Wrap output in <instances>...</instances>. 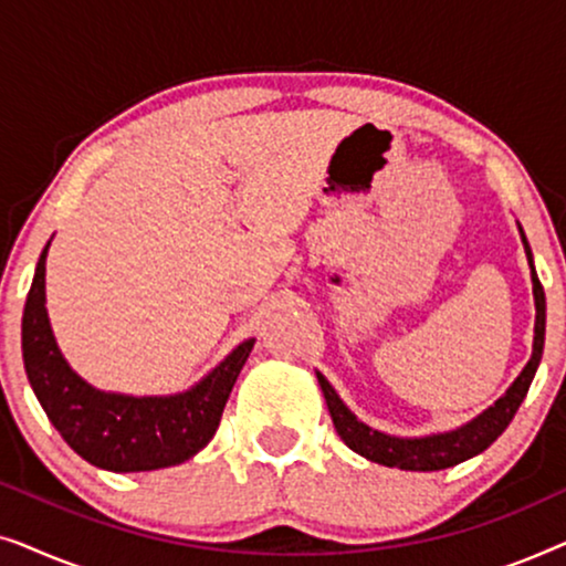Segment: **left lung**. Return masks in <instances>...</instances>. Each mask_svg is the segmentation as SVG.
Segmentation results:
<instances>
[{
	"label": "left lung",
	"mask_w": 566,
	"mask_h": 566,
	"mask_svg": "<svg viewBox=\"0 0 566 566\" xmlns=\"http://www.w3.org/2000/svg\"><path fill=\"white\" fill-rule=\"evenodd\" d=\"M517 231H521L525 258H528L533 304H536L533 353H531V360L525 363V368L521 370V376L510 384V389L502 394L492 407H486L482 415H476L474 420L461 424V428H453L446 432H430V436H420V438H401V436H389V432H381L358 420V415H355L353 409L339 399L335 386H332L327 378L316 370V381H319L324 399H327V409L332 415V422H335L337 436L343 438V443L350 448V451H355L368 461L384 463V467H397L405 471H440V469L455 467V463L467 459H474V455L486 451V448H490L494 440L505 432L510 420H513L517 412V407L523 405L525 394L531 389L533 376H536L538 370L541 355H544V339H546L544 285L538 281L536 265H533L531 244L523 234L521 223H517Z\"/></svg>",
	"instance_id": "1"
}]
</instances>
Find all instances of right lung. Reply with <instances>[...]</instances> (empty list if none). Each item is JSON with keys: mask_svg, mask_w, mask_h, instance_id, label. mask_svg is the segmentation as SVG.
Segmentation results:
<instances>
[{"mask_svg": "<svg viewBox=\"0 0 566 566\" xmlns=\"http://www.w3.org/2000/svg\"><path fill=\"white\" fill-rule=\"evenodd\" d=\"M41 252L22 312V360L43 412L72 451L92 467L154 471L177 467L211 443L254 337L239 343L190 389L165 397L103 391L69 366L53 337L45 308V258Z\"/></svg>", "mask_w": 566, "mask_h": 566, "instance_id": "1", "label": "right lung"}]
</instances>
